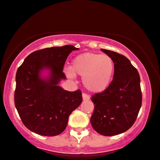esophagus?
Wrapping results in <instances>:
<instances>
[{"instance_id":"1","label":"esophagus","mask_w":160,"mask_h":160,"mask_svg":"<svg viewBox=\"0 0 160 160\" xmlns=\"http://www.w3.org/2000/svg\"><path fill=\"white\" fill-rule=\"evenodd\" d=\"M82 100H90V97L88 96V94H85V93H83V94H82Z\"/></svg>"}]
</instances>
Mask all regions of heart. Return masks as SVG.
Wrapping results in <instances>:
<instances>
[{
  "mask_svg": "<svg viewBox=\"0 0 160 160\" xmlns=\"http://www.w3.org/2000/svg\"><path fill=\"white\" fill-rule=\"evenodd\" d=\"M114 72V62L110 56L94 52L78 54L72 62L66 74L70 78L74 74L82 77V81L87 90L92 93L106 91L112 81Z\"/></svg>",
  "mask_w": 160,
  "mask_h": 160,
  "instance_id": "obj_1",
  "label": "heart"
}]
</instances>
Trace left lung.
<instances>
[{
	"label": "left lung",
	"instance_id": "1",
	"mask_svg": "<svg viewBox=\"0 0 160 160\" xmlns=\"http://www.w3.org/2000/svg\"><path fill=\"white\" fill-rule=\"evenodd\" d=\"M114 62V74L103 92L93 95L94 106L91 117L93 128L103 136L122 134L132 126L142 105L140 78L126 57L101 49Z\"/></svg>",
	"mask_w": 160,
	"mask_h": 160
}]
</instances>
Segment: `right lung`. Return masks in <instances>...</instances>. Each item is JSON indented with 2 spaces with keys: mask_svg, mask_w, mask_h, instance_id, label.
<instances>
[{
  "mask_svg": "<svg viewBox=\"0 0 160 160\" xmlns=\"http://www.w3.org/2000/svg\"><path fill=\"white\" fill-rule=\"evenodd\" d=\"M72 45L32 52L16 73L15 104L23 125L41 136L52 137L65 130L69 115L81 104V91L68 92L59 86ZM46 74H45V73Z\"/></svg>",
  "mask_w": 160,
  "mask_h": 160,
  "instance_id": "add662e5",
  "label": "right lung"
}]
</instances>
